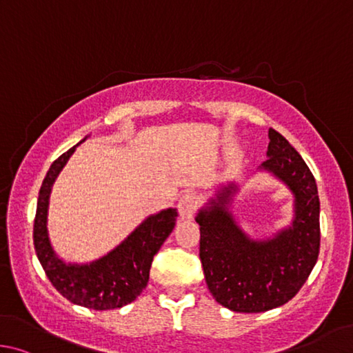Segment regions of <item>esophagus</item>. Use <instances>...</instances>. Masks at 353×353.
<instances>
[{"label": "esophagus", "mask_w": 353, "mask_h": 353, "mask_svg": "<svg viewBox=\"0 0 353 353\" xmlns=\"http://www.w3.org/2000/svg\"><path fill=\"white\" fill-rule=\"evenodd\" d=\"M196 209H199V196L195 194H184L181 196L180 203H178V211H180V217L184 220L192 219Z\"/></svg>", "instance_id": "1"}]
</instances>
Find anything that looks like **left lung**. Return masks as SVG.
I'll return each mask as SVG.
<instances>
[{
  "mask_svg": "<svg viewBox=\"0 0 353 353\" xmlns=\"http://www.w3.org/2000/svg\"><path fill=\"white\" fill-rule=\"evenodd\" d=\"M267 161L259 170L281 180L294 196L292 225L267 239H251L234 219L239 186L226 183L196 214L200 259L211 294L239 313H261L294 298L319 254V196L310 169L292 144L268 130Z\"/></svg>",
  "mask_w": 353,
  "mask_h": 353,
  "instance_id": "1",
  "label": "left lung"
}]
</instances>
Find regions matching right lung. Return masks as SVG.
Returning <instances> with one entry per match:
<instances>
[{
    "label": "right lung",
    "mask_w": 353,
    "mask_h": 353,
    "mask_svg": "<svg viewBox=\"0 0 353 353\" xmlns=\"http://www.w3.org/2000/svg\"><path fill=\"white\" fill-rule=\"evenodd\" d=\"M85 139L49 167L37 201L34 246L48 279L63 298L92 310H111L133 302L147 287L153 256L175 228L178 212L169 208L148 215L116 248L92 262L68 263L60 259L48 236L49 196L59 173Z\"/></svg>",
    "instance_id": "1"
}]
</instances>
